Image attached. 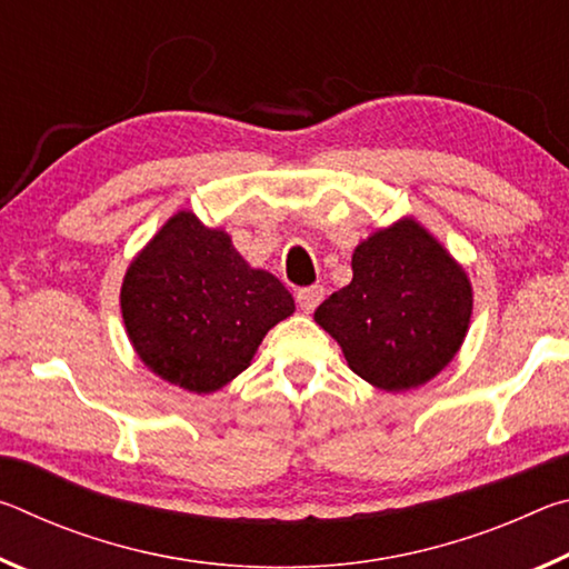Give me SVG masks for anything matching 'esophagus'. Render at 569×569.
<instances>
[{"instance_id": "1", "label": "esophagus", "mask_w": 569, "mask_h": 569, "mask_svg": "<svg viewBox=\"0 0 569 569\" xmlns=\"http://www.w3.org/2000/svg\"><path fill=\"white\" fill-rule=\"evenodd\" d=\"M323 301V286H303L296 291V303L303 313H313L316 306Z\"/></svg>"}]
</instances>
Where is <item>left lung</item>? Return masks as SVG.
Returning <instances> with one entry per match:
<instances>
[{
	"label": "left lung",
	"mask_w": 569,
	"mask_h": 569,
	"mask_svg": "<svg viewBox=\"0 0 569 569\" xmlns=\"http://www.w3.org/2000/svg\"><path fill=\"white\" fill-rule=\"evenodd\" d=\"M351 268V283L313 313L339 341L351 371L383 391L435 379L455 359L469 326L465 271L413 220L363 240Z\"/></svg>",
	"instance_id": "obj_1"
}]
</instances>
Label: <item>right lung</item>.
Returning <instances> with one entry per match:
<instances>
[{"label": "right lung", "instance_id": "add662e5", "mask_svg": "<svg viewBox=\"0 0 569 569\" xmlns=\"http://www.w3.org/2000/svg\"><path fill=\"white\" fill-rule=\"evenodd\" d=\"M122 319L152 371L196 393L248 369L263 336L293 313L276 276L250 268L223 230L172 216L124 276Z\"/></svg>", "mask_w": 569, "mask_h": 569}]
</instances>
